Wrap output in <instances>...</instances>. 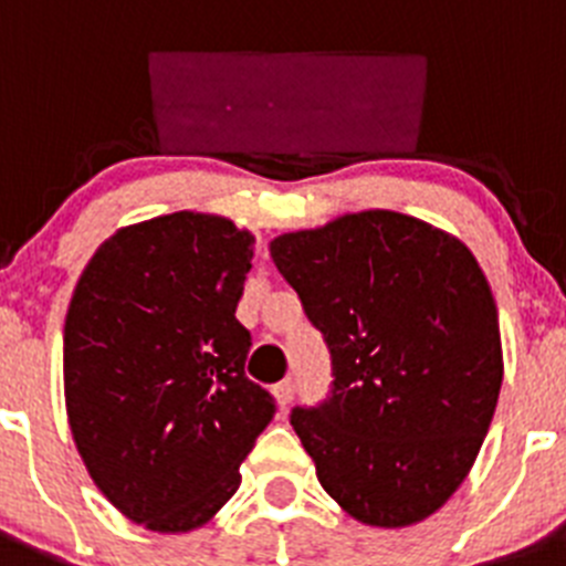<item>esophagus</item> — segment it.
I'll list each match as a JSON object with an SVG mask.
<instances>
[{
  "label": "esophagus",
  "mask_w": 566,
  "mask_h": 566,
  "mask_svg": "<svg viewBox=\"0 0 566 566\" xmlns=\"http://www.w3.org/2000/svg\"><path fill=\"white\" fill-rule=\"evenodd\" d=\"M274 397H277L280 408L292 405V399H294V382H292V379H283V382L274 385Z\"/></svg>",
  "instance_id": "34e87169"
}]
</instances>
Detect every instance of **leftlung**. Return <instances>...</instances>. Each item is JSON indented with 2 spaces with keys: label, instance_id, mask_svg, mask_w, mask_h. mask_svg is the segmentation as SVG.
Listing matches in <instances>:
<instances>
[{
  "label": "left lung",
  "instance_id": "8db88e82",
  "mask_svg": "<svg viewBox=\"0 0 566 566\" xmlns=\"http://www.w3.org/2000/svg\"><path fill=\"white\" fill-rule=\"evenodd\" d=\"M332 352V391L292 428L357 522L408 527L457 493L502 388L490 283L462 240L388 209L269 243Z\"/></svg>",
  "mask_w": 566,
  "mask_h": 566
}]
</instances>
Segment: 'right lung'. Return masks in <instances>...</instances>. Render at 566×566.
<instances>
[{"instance_id":"right-lung-1","label":"right lung","mask_w":566,"mask_h":566,"mask_svg":"<svg viewBox=\"0 0 566 566\" xmlns=\"http://www.w3.org/2000/svg\"><path fill=\"white\" fill-rule=\"evenodd\" d=\"M254 238L221 214L124 227L84 266L64 319V402L90 479L129 522L201 527L240 488L274 417L234 317Z\"/></svg>"}]
</instances>
